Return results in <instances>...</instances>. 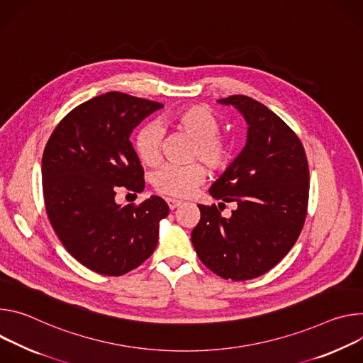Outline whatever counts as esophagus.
Here are the masks:
<instances>
[{
	"label": "esophagus",
	"instance_id": "esophagus-1",
	"mask_svg": "<svg viewBox=\"0 0 363 363\" xmlns=\"http://www.w3.org/2000/svg\"><path fill=\"white\" fill-rule=\"evenodd\" d=\"M166 202H167V205H169V208H170L172 211L176 209V208H179V206L182 205V200H177V199H173V197H167Z\"/></svg>",
	"mask_w": 363,
	"mask_h": 363
}]
</instances>
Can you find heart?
<instances>
[{
    "mask_svg": "<svg viewBox=\"0 0 363 363\" xmlns=\"http://www.w3.org/2000/svg\"><path fill=\"white\" fill-rule=\"evenodd\" d=\"M167 124L187 134L194 145L191 158H199L212 172L220 170L229 160V145L220 134L218 116L203 105H191L174 112ZM161 130L157 125H144L135 135L134 147L141 163L155 166L160 160ZM205 179V170L200 164L164 166L152 176V186L157 191L173 196H189Z\"/></svg>",
    "mask_w": 363,
    "mask_h": 363,
    "instance_id": "b5f03b06",
    "label": "heart"
}]
</instances>
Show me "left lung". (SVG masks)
I'll list each match as a JSON object with an SVG mask.
<instances>
[{
  "label": "left lung",
  "mask_w": 363,
  "mask_h": 363,
  "mask_svg": "<svg viewBox=\"0 0 363 363\" xmlns=\"http://www.w3.org/2000/svg\"><path fill=\"white\" fill-rule=\"evenodd\" d=\"M218 102L248 125L244 148L209 189L236 209L223 218L215 205H197L191 244L211 271L244 281L269 271L296 244L307 212L308 164L298 137L265 105L245 95Z\"/></svg>",
  "instance_id": "left-lung-1"
}]
</instances>
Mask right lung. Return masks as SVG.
Instances as JSON below:
<instances>
[{"label": "right lung", "instance_id": "1", "mask_svg": "<svg viewBox=\"0 0 363 363\" xmlns=\"http://www.w3.org/2000/svg\"><path fill=\"white\" fill-rule=\"evenodd\" d=\"M158 102L123 92L95 96L72 109L50 135L42 160L50 223L67 252L102 275H124L155 250L163 199L140 206L116 203L119 187L144 190V170L130 141Z\"/></svg>", "mask_w": 363, "mask_h": 363}]
</instances>
